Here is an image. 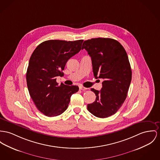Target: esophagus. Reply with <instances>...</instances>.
<instances>
[{"instance_id": "1", "label": "esophagus", "mask_w": 160, "mask_h": 160, "mask_svg": "<svg viewBox=\"0 0 160 160\" xmlns=\"http://www.w3.org/2000/svg\"><path fill=\"white\" fill-rule=\"evenodd\" d=\"M79 88L80 90H85L86 89H87V88H85V87H83V86H81V85H80V86L79 87Z\"/></svg>"}]
</instances>
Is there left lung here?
I'll return each instance as SVG.
<instances>
[{
  "mask_svg": "<svg viewBox=\"0 0 160 160\" xmlns=\"http://www.w3.org/2000/svg\"><path fill=\"white\" fill-rule=\"evenodd\" d=\"M84 48L91 57L95 78L104 80L100 91L91 89L96 100L87 105V109L96 117H108L122 106L128 95L132 79L128 54L120 43L111 38L87 40Z\"/></svg>",
  "mask_w": 160,
  "mask_h": 160,
  "instance_id": "1",
  "label": "left lung"
}]
</instances>
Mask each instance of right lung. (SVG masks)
<instances>
[{"label":"right lung","instance_id":"add662e5","mask_svg":"<svg viewBox=\"0 0 160 160\" xmlns=\"http://www.w3.org/2000/svg\"><path fill=\"white\" fill-rule=\"evenodd\" d=\"M83 40H49L34 50L28 66L26 78L30 95L38 109L45 116L56 117L68 106L71 96L79 90L77 85H58L56 77L68 60L81 49Z\"/></svg>","mask_w":160,"mask_h":160}]
</instances>
